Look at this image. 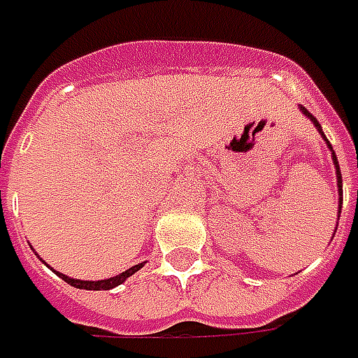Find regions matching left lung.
I'll return each mask as SVG.
<instances>
[{
  "label": "left lung",
  "instance_id": "8db88e82",
  "mask_svg": "<svg viewBox=\"0 0 358 358\" xmlns=\"http://www.w3.org/2000/svg\"><path fill=\"white\" fill-rule=\"evenodd\" d=\"M301 111H303V113H305V115H307V117H309L310 121L315 123V127H317V129H319V133H321V135H323V137H324V133H323V129H321V125H319V121H317V119L313 117V115H310V113H309V111H307V109H305V107H301ZM324 141H327V137H324ZM327 145H329V149L333 151V147H331V143H329V141H327ZM333 163H335V169H337L338 203L343 205V185H341V183H343V177H341V169H338V161H337V155H335V151H333ZM341 205H338V213H341Z\"/></svg>",
  "mask_w": 358,
  "mask_h": 358
}]
</instances>
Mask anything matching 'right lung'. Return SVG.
Masks as SVG:
<instances>
[{
  "label": "right lung",
  "mask_w": 358,
  "mask_h": 358,
  "mask_svg": "<svg viewBox=\"0 0 358 358\" xmlns=\"http://www.w3.org/2000/svg\"><path fill=\"white\" fill-rule=\"evenodd\" d=\"M143 267V263L141 265H135V267L127 268L125 273H121L117 277H111V279H105V281H79V279H71V277H65L63 273H57L59 277H62L63 281L67 282V285H71V287H77V289H87V291H107V289H113V287H117L121 282L125 281L127 277H131L133 273H137L139 268Z\"/></svg>",
  "instance_id": "add662e5"
}]
</instances>
